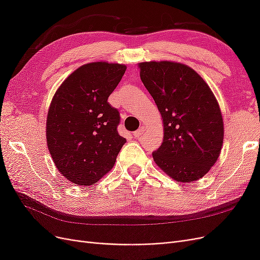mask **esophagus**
I'll return each mask as SVG.
<instances>
[{
  "instance_id": "esophagus-1",
  "label": "esophagus",
  "mask_w": 260,
  "mask_h": 260,
  "mask_svg": "<svg viewBox=\"0 0 260 260\" xmlns=\"http://www.w3.org/2000/svg\"><path fill=\"white\" fill-rule=\"evenodd\" d=\"M144 131H145V129H144V127H141L140 129H138L137 131H135L133 132V136H135V138H140L141 136L143 135L144 133Z\"/></svg>"
}]
</instances>
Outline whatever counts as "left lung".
I'll use <instances>...</instances> for the list:
<instances>
[{
    "mask_svg": "<svg viewBox=\"0 0 260 260\" xmlns=\"http://www.w3.org/2000/svg\"><path fill=\"white\" fill-rule=\"evenodd\" d=\"M139 67L164 122L154 161L177 182L203 178L223 143L222 115L214 93L195 70L180 62L144 61Z\"/></svg>",
    "mask_w": 260,
    "mask_h": 260,
    "instance_id": "8db88e82",
    "label": "left lung"
}]
</instances>
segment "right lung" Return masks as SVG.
<instances>
[{
    "mask_svg": "<svg viewBox=\"0 0 260 260\" xmlns=\"http://www.w3.org/2000/svg\"><path fill=\"white\" fill-rule=\"evenodd\" d=\"M124 65L94 61L67 77L46 118L48 147L60 174L78 185H92L111 170L125 139L118 109L108 103Z\"/></svg>",
    "mask_w": 260,
    "mask_h": 260,
    "instance_id": "1",
    "label": "right lung"
}]
</instances>
